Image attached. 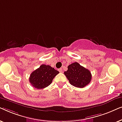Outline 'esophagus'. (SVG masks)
Wrapping results in <instances>:
<instances>
[{"label": "esophagus", "instance_id": "1", "mask_svg": "<svg viewBox=\"0 0 122 122\" xmlns=\"http://www.w3.org/2000/svg\"><path fill=\"white\" fill-rule=\"evenodd\" d=\"M58 71H59V72H61V73H62V72H63V70H62V68H59V69H58Z\"/></svg>", "mask_w": 122, "mask_h": 122}]
</instances>
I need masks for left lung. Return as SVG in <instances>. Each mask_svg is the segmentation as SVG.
<instances>
[{"label": "left lung", "mask_w": 122, "mask_h": 122, "mask_svg": "<svg viewBox=\"0 0 122 122\" xmlns=\"http://www.w3.org/2000/svg\"><path fill=\"white\" fill-rule=\"evenodd\" d=\"M64 73L69 80L70 84L76 87L84 88L92 80L91 71L77 62L70 64L68 66L67 71Z\"/></svg>", "instance_id": "left-lung-1"}]
</instances>
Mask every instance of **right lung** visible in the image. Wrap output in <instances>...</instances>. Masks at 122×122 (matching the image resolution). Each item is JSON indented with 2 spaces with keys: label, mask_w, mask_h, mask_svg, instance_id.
Here are the masks:
<instances>
[{
  "label": "right lung",
  "mask_w": 122,
  "mask_h": 122,
  "mask_svg": "<svg viewBox=\"0 0 122 122\" xmlns=\"http://www.w3.org/2000/svg\"><path fill=\"white\" fill-rule=\"evenodd\" d=\"M59 73L49 65L42 64L31 73L29 81L34 88L38 89H43L49 86Z\"/></svg>",
  "instance_id": "obj_1"
}]
</instances>
